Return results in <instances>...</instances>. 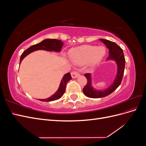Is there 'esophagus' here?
Wrapping results in <instances>:
<instances>
[{"label":"esophagus","mask_w":146,"mask_h":146,"mask_svg":"<svg viewBox=\"0 0 146 146\" xmlns=\"http://www.w3.org/2000/svg\"><path fill=\"white\" fill-rule=\"evenodd\" d=\"M79 76H80V74H79V73L77 71H76V70H74V71L71 72V76L72 78H77Z\"/></svg>","instance_id":"1"}]
</instances>
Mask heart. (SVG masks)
I'll list each match as a JSON object with an SVG mask.
<instances>
[{
    "label": "heart",
    "instance_id": "b5f03b06",
    "mask_svg": "<svg viewBox=\"0 0 146 146\" xmlns=\"http://www.w3.org/2000/svg\"><path fill=\"white\" fill-rule=\"evenodd\" d=\"M107 54V50L104 46L85 45L73 48L69 52L70 58L75 63L83 64L86 63L91 68L99 64Z\"/></svg>",
    "mask_w": 146,
    "mask_h": 146
}]
</instances>
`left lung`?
Returning <instances> with one entry per match:
<instances>
[{
	"instance_id": "left-lung-1",
	"label": "left lung",
	"mask_w": 146,
	"mask_h": 146,
	"mask_svg": "<svg viewBox=\"0 0 146 146\" xmlns=\"http://www.w3.org/2000/svg\"><path fill=\"white\" fill-rule=\"evenodd\" d=\"M109 49V56L107 61H114L117 66V72L113 82L111 85L104 90H98L92 86V74H86L87 84L84 87L83 92L86 96L90 98H101L111 94L121 85L125 69V60L122 48L115 42L104 39H99Z\"/></svg>"
}]
</instances>
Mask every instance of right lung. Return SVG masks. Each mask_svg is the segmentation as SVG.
<instances>
[{"label":"right lung","mask_w":146,"mask_h":146,"mask_svg":"<svg viewBox=\"0 0 146 146\" xmlns=\"http://www.w3.org/2000/svg\"><path fill=\"white\" fill-rule=\"evenodd\" d=\"M63 45L64 43L61 40H58V39H46L39 44H36L31 46L30 47L28 48L27 50H25L21 56L19 64L26 56H27L30 53L39 50H43L48 52L55 51L59 52L61 51V48H62ZM71 79L72 77L69 72L64 74V76L63 77V78L61 79L58 89L57 90L55 93L50 97H49V98L44 99H39V100L42 102H50L60 99L65 92L66 83L69 80H71Z\"/></svg>","instance_id":"obj_1"}]
</instances>
